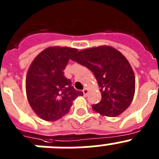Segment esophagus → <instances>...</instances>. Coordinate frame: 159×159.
<instances>
[{"mask_svg": "<svg viewBox=\"0 0 159 159\" xmlns=\"http://www.w3.org/2000/svg\"><path fill=\"white\" fill-rule=\"evenodd\" d=\"M88 89L87 88H84L83 89V90H82V92H83V94H84V96H86V95H87V93H88Z\"/></svg>", "mask_w": 159, "mask_h": 159, "instance_id": "1", "label": "esophagus"}]
</instances>
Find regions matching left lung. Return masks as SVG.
<instances>
[{
	"mask_svg": "<svg viewBox=\"0 0 159 159\" xmlns=\"http://www.w3.org/2000/svg\"><path fill=\"white\" fill-rule=\"evenodd\" d=\"M72 60L90 70L98 81L102 99L92 106L93 110L116 117L129 107L134 95L135 77L122 53L102 45L79 51Z\"/></svg>",
	"mask_w": 159,
	"mask_h": 159,
	"instance_id": "obj_1",
	"label": "left lung"
}]
</instances>
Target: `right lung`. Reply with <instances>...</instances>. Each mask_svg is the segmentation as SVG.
Listing matches in <instances>:
<instances>
[{
  "label": "right lung",
  "instance_id": "right-lung-1",
  "mask_svg": "<svg viewBox=\"0 0 159 159\" xmlns=\"http://www.w3.org/2000/svg\"><path fill=\"white\" fill-rule=\"evenodd\" d=\"M77 51L69 47H49L30 65L26 94L31 108L43 120L53 121L62 118L70 111L72 102L83 95L64 75L66 65Z\"/></svg>",
  "mask_w": 159,
  "mask_h": 159
}]
</instances>
